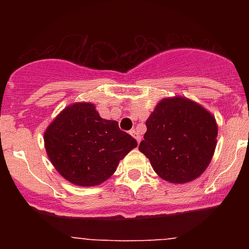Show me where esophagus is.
<instances>
[{"instance_id":"esophagus-1","label":"esophagus","mask_w":249,"mask_h":249,"mask_svg":"<svg viewBox=\"0 0 249 249\" xmlns=\"http://www.w3.org/2000/svg\"><path fill=\"white\" fill-rule=\"evenodd\" d=\"M129 133H131L132 137H135L136 140H137L138 143H140V141H141V136H140V133H138V132L136 131V129H131V131H129Z\"/></svg>"}]
</instances>
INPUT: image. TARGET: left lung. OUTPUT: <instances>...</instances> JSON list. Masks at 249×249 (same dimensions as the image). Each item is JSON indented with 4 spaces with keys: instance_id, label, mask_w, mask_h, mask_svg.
I'll return each instance as SVG.
<instances>
[{
    "instance_id": "left-lung-1",
    "label": "left lung",
    "mask_w": 249,
    "mask_h": 249,
    "mask_svg": "<svg viewBox=\"0 0 249 249\" xmlns=\"http://www.w3.org/2000/svg\"><path fill=\"white\" fill-rule=\"evenodd\" d=\"M146 126L138 149L160 177L186 183L204 172L217 144V124L202 106L183 97L164 98Z\"/></svg>"
}]
</instances>
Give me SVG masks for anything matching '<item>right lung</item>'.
I'll return each instance as SVG.
<instances>
[{
	"instance_id": "obj_1",
	"label": "right lung",
	"mask_w": 249,
	"mask_h": 249,
	"mask_svg": "<svg viewBox=\"0 0 249 249\" xmlns=\"http://www.w3.org/2000/svg\"><path fill=\"white\" fill-rule=\"evenodd\" d=\"M137 146L118 122L103 120L92 103L68 106L45 132V147L59 175L77 186H97Z\"/></svg>"
}]
</instances>
